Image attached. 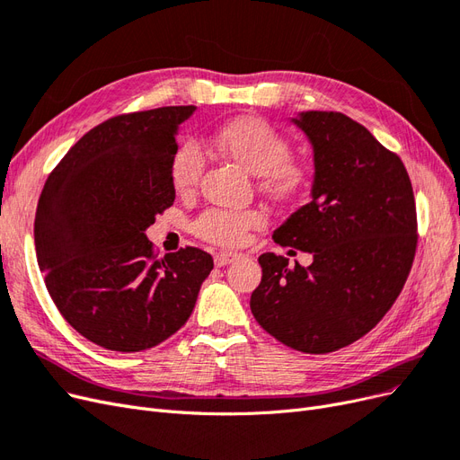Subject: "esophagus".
<instances>
[{
    "instance_id": "34e87169",
    "label": "esophagus",
    "mask_w": 460,
    "mask_h": 460,
    "mask_svg": "<svg viewBox=\"0 0 460 460\" xmlns=\"http://www.w3.org/2000/svg\"><path fill=\"white\" fill-rule=\"evenodd\" d=\"M239 258H241V254H236V252H217V254L214 256V261L217 268H224V265H229Z\"/></svg>"
}]
</instances>
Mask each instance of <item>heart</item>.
<instances>
[{
  "mask_svg": "<svg viewBox=\"0 0 460 460\" xmlns=\"http://www.w3.org/2000/svg\"><path fill=\"white\" fill-rule=\"evenodd\" d=\"M212 143L243 168L256 173L261 190L277 202L298 199L309 183L307 166L290 158L292 143L261 118L244 116L227 122L214 133ZM204 170L206 153L197 139L187 137L175 146L170 177L180 195H189L199 187ZM260 226H263V216L256 210L206 208L192 221V233L206 243L236 246Z\"/></svg>",
  "mask_w": 460,
  "mask_h": 460,
  "instance_id": "heart-1",
  "label": "heart"
}]
</instances>
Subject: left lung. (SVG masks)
I'll use <instances>...</instances> for the list:
<instances>
[{"mask_svg":"<svg viewBox=\"0 0 460 460\" xmlns=\"http://www.w3.org/2000/svg\"><path fill=\"white\" fill-rule=\"evenodd\" d=\"M294 122L314 145L315 181L311 202L273 241L314 261L261 254L250 309L285 346L331 353L373 331L403 290L419 243L417 202L402 158L359 122L324 111Z\"/></svg>","mask_w":460,"mask_h":460,"instance_id":"obj_1","label":"left lung"}]
</instances>
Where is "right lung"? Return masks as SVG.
<instances>
[{
    "instance_id": "right-lung-1",
    "label": "right lung",
    "mask_w": 460,
    "mask_h": 460,
    "mask_svg": "<svg viewBox=\"0 0 460 460\" xmlns=\"http://www.w3.org/2000/svg\"><path fill=\"white\" fill-rule=\"evenodd\" d=\"M197 107L109 118L48 175L34 219L38 265L74 331L112 351H141L180 331L214 260L185 246L158 258L145 229L175 200V131Z\"/></svg>"
}]
</instances>
